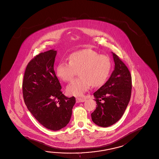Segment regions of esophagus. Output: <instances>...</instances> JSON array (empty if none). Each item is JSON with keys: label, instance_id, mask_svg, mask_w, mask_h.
Masks as SVG:
<instances>
[{"label": "esophagus", "instance_id": "34e87169", "mask_svg": "<svg viewBox=\"0 0 159 159\" xmlns=\"http://www.w3.org/2000/svg\"><path fill=\"white\" fill-rule=\"evenodd\" d=\"M76 99L77 102H84L86 101L85 99L80 98V97H77Z\"/></svg>", "mask_w": 159, "mask_h": 159}]
</instances>
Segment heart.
<instances>
[{"mask_svg": "<svg viewBox=\"0 0 159 159\" xmlns=\"http://www.w3.org/2000/svg\"><path fill=\"white\" fill-rule=\"evenodd\" d=\"M112 68L109 57L100 55L94 50L87 49L74 52L69 61H61L57 68L58 77L65 82H70L79 70L80 77L69 84V94L81 96L90 88L102 85L107 80Z\"/></svg>", "mask_w": 159, "mask_h": 159, "instance_id": "1", "label": "heart"}]
</instances>
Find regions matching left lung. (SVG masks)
Instances as JSON below:
<instances>
[{"label": "left lung", "instance_id": "1", "mask_svg": "<svg viewBox=\"0 0 159 159\" xmlns=\"http://www.w3.org/2000/svg\"><path fill=\"white\" fill-rule=\"evenodd\" d=\"M115 70L106 83L94 93L97 107L91 113L95 125L107 127L123 115L131 95L132 79L129 69L119 57L113 53Z\"/></svg>", "mask_w": 159, "mask_h": 159}]
</instances>
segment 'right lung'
<instances>
[{
	"instance_id": "obj_1",
	"label": "right lung",
	"mask_w": 159,
	"mask_h": 159,
	"mask_svg": "<svg viewBox=\"0 0 159 159\" xmlns=\"http://www.w3.org/2000/svg\"><path fill=\"white\" fill-rule=\"evenodd\" d=\"M57 51L40 52L29 62L22 83V94L29 111L46 129L57 131L68 124L74 97L62 94L54 70Z\"/></svg>"
}]
</instances>
